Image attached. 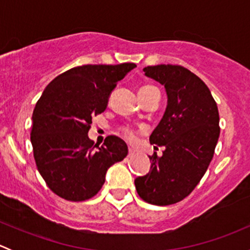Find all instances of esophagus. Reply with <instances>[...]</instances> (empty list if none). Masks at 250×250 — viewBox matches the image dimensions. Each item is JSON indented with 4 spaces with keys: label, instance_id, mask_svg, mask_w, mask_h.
I'll return each instance as SVG.
<instances>
[{
    "label": "esophagus",
    "instance_id": "1",
    "mask_svg": "<svg viewBox=\"0 0 250 250\" xmlns=\"http://www.w3.org/2000/svg\"><path fill=\"white\" fill-rule=\"evenodd\" d=\"M135 156V151L134 150H130L129 148V152H128V157L129 158H133Z\"/></svg>",
    "mask_w": 250,
    "mask_h": 250
}]
</instances>
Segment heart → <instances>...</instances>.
I'll list each match as a JSON object with an SVG mask.
<instances>
[{
    "instance_id": "b5f03b06",
    "label": "heart",
    "mask_w": 250,
    "mask_h": 250,
    "mask_svg": "<svg viewBox=\"0 0 250 250\" xmlns=\"http://www.w3.org/2000/svg\"><path fill=\"white\" fill-rule=\"evenodd\" d=\"M150 87L151 85H146V87H143L141 89H145V88H150ZM122 134H123V137H125L128 141H130V143H134V141H137V139H138V132L130 127L123 128Z\"/></svg>"
}]
</instances>
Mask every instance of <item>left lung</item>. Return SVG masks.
Returning <instances> with one entry per match:
<instances>
[{"label": "left lung", "instance_id": "8db88e82", "mask_svg": "<svg viewBox=\"0 0 250 250\" xmlns=\"http://www.w3.org/2000/svg\"><path fill=\"white\" fill-rule=\"evenodd\" d=\"M144 72L167 93L163 117L150 135L153 147L165 151L148 156L150 170L134 184L145 202L169 206L190 195L208 169L220 134L219 111L206 83L190 70L161 64Z\"/></svg>", "mask_w": 250, "mask_h": 250}]
</instances>
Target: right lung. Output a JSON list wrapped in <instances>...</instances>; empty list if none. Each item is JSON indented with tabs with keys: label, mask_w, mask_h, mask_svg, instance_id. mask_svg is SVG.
<instances>
[{
	"label": "right lung",
	"mask_w": 250,
	"mask_h": 250,
	"mask_svg": "<svg viewBox=\"0 0 250 250\" xmlns=\"http://www.w3.org/2000/svg\"><path fill=\"white\" fill-rule=\"evenodd\" d=\"M137 65H83L55 77L35 106L31 144L48 188L72 202L97 195L107 169L127 156V144L110 135L104 145L88 138L92 117L104 112L118 81Z\"/></svg>",
	"instance_id": "right-lung-1"
}]
</instances>
